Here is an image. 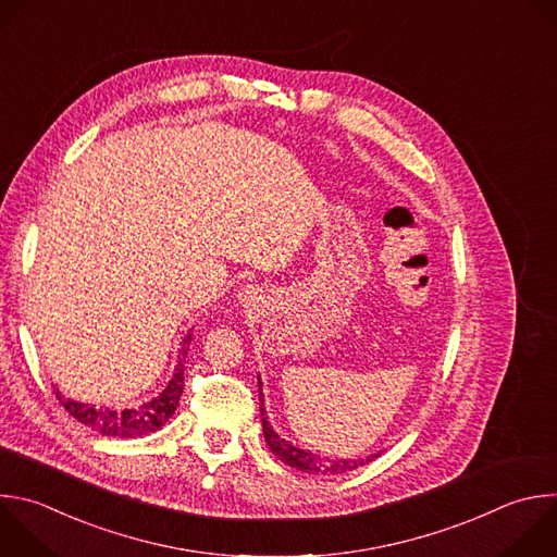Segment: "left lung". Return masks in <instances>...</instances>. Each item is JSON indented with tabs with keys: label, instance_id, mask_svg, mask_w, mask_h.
I'll return each instance as SVG.
<instances>
[{
	"label": "left lung",
	"instance_id": "left-lung-1",
	"mask_svg": "<svg viewBox=\"0 0 557 557\" xmlns=\"http://www.w3.org/2000/svg\"><path fill=\"white\" fill-rule=\"evenodd\" d=\"M258 387H260V413H262V429H264V440H267V446L271 448V453L286 466L295 468V470H301V472H308V474H343V472H349V470H356L369 461H374L379 455H369L364 459H323L310 450H301L293 444H288L284 437H280L269 420H267V411H264V400H262V383H260V376H258Z\"/></svg>",
	"mask_w": 557,
	"mask_h": 557
}]
</instances>
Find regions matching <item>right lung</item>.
<instances>
[{"mask_svg": "<svg viewBox=\"0 0 557 557\" xmlns=\"http://www.w3.org/2000/svg\"><path fill=\"white\" fill-rule=\"evenodd\" d=\"M190 338H193V334L183 338V347L178 351L174 376L168 383V387L157 398H152L150 403H146L141 407L124 409V411H117L111 407H94V405L63 398V394L59 389H57V400L63 405V409L74 420H78L87 429L98 431L107 437H141V435L154 433L172 418V413L178 407V398L183 394V362H185V354H188Z\"/></svg>", "mask_w": 557, "mask_h": 557, "instance_id": "right-lung-1", "label": "right lung"}]
</instances>
